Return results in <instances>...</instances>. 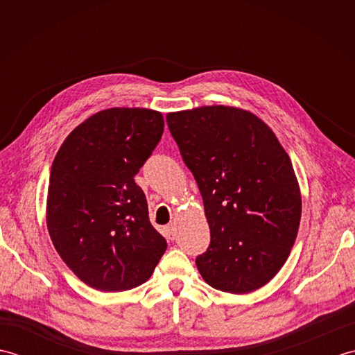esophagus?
<instances>
[{"label":"esophagus","mask_w":355,"mask_h":355,"mask_svg":"<svg viewBox=\"0 0 355 355\" xmlns=\"http://www.w3.org/2000/svg\"><path fill=\"white\" fill-rule=\"evenodd\" d=\"M164 235H166V238L171 239V241L175 239V236H177V225L173 224V223L166 225V227H164Z\"/></svg>","instance_id":"34e87169"}]
</instances>
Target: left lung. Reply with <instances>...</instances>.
Returning a JSON list of instances; mask_svg holds the SVG:
<instances>
[{"label":"left lung","instance_id":"8db88e82","mask_svg":"<svg viewBox=\"0 0 355 355\" xmlns=\"http://www.w3.org/2000/svg\"><path fill=\"white\" fill-rule=\"evenodd\" d=\"M205 202L210 245L197 258L216 290L244 294L282 268L302 198L288 154L250 111L214 105L166 116Z\"/></svg>","mask_w":355,"mask_h":355}]
</instances>
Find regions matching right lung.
<instances>
[{
    "label": "right lung",
    "mask_w": 355,
    "mask_h": 355,
    "mask_svg": "<svg viewBox=\"0 0 355 355\" xmlns=\"http://www.w3.org/2000/svg\"><path fill=\"white\" fill-rule=\"evenodd\" d=\"M162 112L110 108L74 128L53 160L47 227L82 282L125 291L146 282L166 252L134 177L162 139Z\"/></svg>",
    "instance_id": "right-lung-1"
}]
</instances>
